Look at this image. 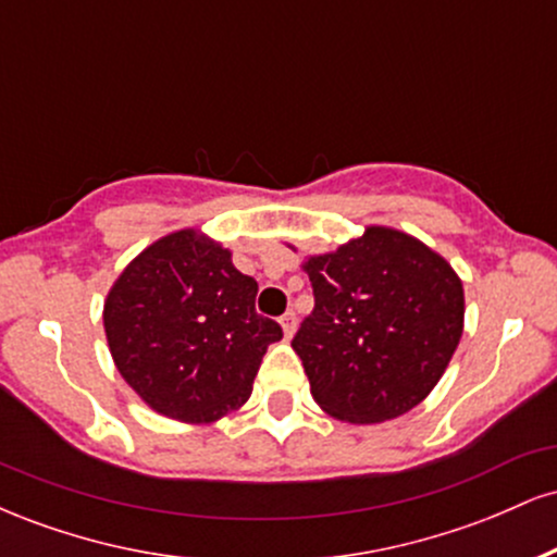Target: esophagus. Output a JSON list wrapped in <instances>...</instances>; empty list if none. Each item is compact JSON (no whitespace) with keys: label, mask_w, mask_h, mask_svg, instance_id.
<instances>
[{"label":"esophagus","mask_w":557,"mask_h":557,"mask_svg":"<svg viewBox=\"0 0 557 557\" xmlns=\"http://www.w3.org/2000/svg\"><path fill=\"white\" fill-rule=\"evenodd\" d=\"M280 324H283V332H285V337H293V332H296V324H298V317H296V311H285V314L280 317Z\"/></svg>","instance_id":"obj_1"}]
</instances>
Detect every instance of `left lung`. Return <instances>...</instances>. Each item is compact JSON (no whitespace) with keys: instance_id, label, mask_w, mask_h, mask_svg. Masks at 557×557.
I'll return each instance as SVG.
<instances>
[{"instance_id":"1","label":"left lung","mask_w":557,"mask_h":557,"mask_svg":"<svg viewBox=\"0 0 557 557\" xmlns=\"http://www.w3.org/2000/svg\"><path fill=\"white\" fill-rule=\"evenodd\" d=\"M314 311L293 350L330 417L376 424L419 406L463 335V285L453 267L393 227L304 264Z\"/></svg>"}]
</instances>
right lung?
<instances>
[{"mask_svg": "<svg viewBox=\"0 0 557 557\" xmlns=\"http://www.w3.org/2000/svg\"><path fill=\"white\" fill-rule=\"evenodd\" d=\"M257 280L227 248L177 230L140 251L104 300V332L123 380L170 419L209 424L240 408L270 343Z\"/></svg>", "mask_w": 557, "mask_h": 557, "instance_id": "add662e5", "label": "right lung"}]
</instances>
